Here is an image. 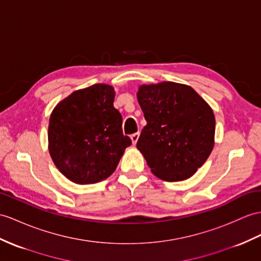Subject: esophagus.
Masks as SVG:
<instances>
[{
  "instance_id": "1",
  "label": "esophagus",
  "mask_w": 261,
  "mask_h": 261,
  "mask_svg": "<svg viewBox=\"0 0 261 261\" xmlns=\"http://www.w3.org/2000/svg\"><path fill=\"white\" fill-rule=\"evenodd\" d=\"M138 138H139V133H135V134L130 135V139H132L133 145H136V143H137V141H138Z\"/></svg>"
}]
</instances>
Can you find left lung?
<instances>
[{
	"label": "left lung",
	"mask_w": 261,
	"mask_h": 261,
	"mask_svg": "<svg viewBox=\"0 0 261 261\" xmlns=\"http://www.w3.org/2000/svg\"><path fill=\"white\" fill-rule=\"evenodd\" d=\"M137 100L147 125L136 147L151 173L166 181L188 179L214 148L212 107L193 87L175 82L141 85Z\"/></svg>",
	"instance_id": "left-lung-1"
}]
</instances>
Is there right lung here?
I'll return each mask as SVG.
<instances>
[{
  "label": "right lung",
  "mask_w": 261,
  "mask_h": 261,
  "mask_svg": "<svg viewBox=\"0 0 261 261\" xmlns=\"http://www.w3.org/2000/svg\"><path fill=\"white\" fill-rule=\"evenodd\" d=\"M114 98L113 86L95 84L74 91L50 114L49 155L56 168L75 184L107 178L132 144L123 135V119L114 107Z\"/></svg>",
  "instance_id": "right-lung-1"
}]
</instances>
